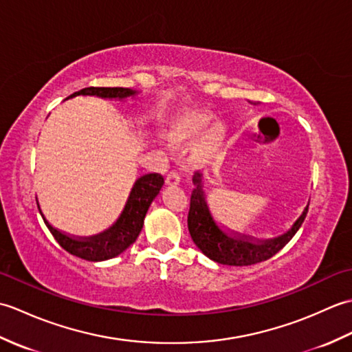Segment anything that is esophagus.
<instances>
[{
  "instance_id": "1",
  "label": "esophagus",
  "mask_w": 352,
  "mask_h": 352,
  "mask_svg": "<svg viewBox=\"0 0 352 352\" xmlns=\"http://www.w3.org/2000/svg\"><path fill=\"white\" fill-rule=\"evenodd\" d=\"M180 180H182V177H180V174H178L177 170H170L169 174L166 175V183L169 186H177L178 183H180Z\"/></svg>"
}]
</instances>
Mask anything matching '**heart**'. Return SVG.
Segmentation results:
<instances>
[{"instance_id":"1","label":"heart","mask_w":352,"mask_h":352,"mask_svg":"<svg viewBox=\"0 0 352 352\" xmlns=\"http://www.w3.org/2000/svg\"><path fill=\"white\" fill-rule=\"evenodd\" d=\"M210 124V116L206 113H184L178 116L174 122H172L168 138L174 145L178 146H188L195 142L199 134L203 133L207 125ZM223 138V130L221 125H214L206 133L204 139L201 140L195 151V160L201 162L207 159L208 155L214 153L218 146L221 145Z\"/></svg>"}]
</instances>
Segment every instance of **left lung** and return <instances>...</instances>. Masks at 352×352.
<instances>
[{"instance_id":"obj_1","label":"left lung","mask_w":352,"mask_h":352,"mask_svg":"<svg viewBox=\"0 0 352 352\" xmlns=\"http://www.w3.org/2000/svg\"><path fill=\"white\" fill-rule=\"evenodd\" d=\"M201 178L203 175L198 170L193 172L192 182L195 188H193L190 195V208L188 216L189 233L198 248L208 258L218 261L221 265L250 266L271 258L290 242V239L296 234L305 216H307L309 206L304 208L300 219L294 223V227L286 234L269 239V241H257V239L248 236L230 233L213 218L210 207L207 204Z\"/></svg>"}]
</instances>
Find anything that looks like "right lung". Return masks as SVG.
Listing matches in <instances>:
<instances>
[{
  "label": "right lung",
  "instance_id": "1",
  "mask_svg": "<svg viewBox=\"0 0 352 352\" xmlns=\"http://www.w3.org/2000/svg\"><path fill=\"white\" fill-rule=\"evenodd\" d=\"M134 94L136 92L131 91L129 87H85L78 92H74L68 98H72V96L77 95H95L100 96V98L122 100ZM163 183L164 178L160 174H146L144 177H140L139 180L134 183L130 192V197L126 199V204L118 221L110 228L95 236L76 237L66 234L63 231H58L45 219L43 213L41 212L39 203H37V207H39L45 226L48 227L51 234L54 236L58 245H60L65 251H68L72 256L89 261H102L119 256V254L124 252L131 243H134L142 227H144V219L148 212V207L151 206L153 199L157 197V193L160 192Z\"/></svg>",
  "mask_w": 352,
  "mask_h": 352
}]
</instances>
